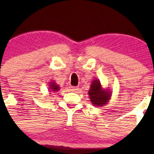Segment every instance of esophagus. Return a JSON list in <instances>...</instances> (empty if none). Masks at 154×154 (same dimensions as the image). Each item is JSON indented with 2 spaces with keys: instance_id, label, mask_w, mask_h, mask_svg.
<instances>
[{
  "instance_id": "obj_1",
  "label": "esophagus",
  "mask_w": 154,
  "mask_h": 154,
  "mask_svg": "<svg viewBox=\"0 0 154 154\" xmlns=\"http://www.w3.org/2000/svg\"><path fill=\"white\" fill-rule=\"evenodd\" d=\"M70 90L72 91H75L77 90H78V87H75V86H71L70 87Z\"/></svg>"
}]
</instances>
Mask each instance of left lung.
Listing matches in <instances>:
<instances>
[{
    "label": "left lung",
    "instance_id": "1",
    "mask_svg": "<svg viewBox=\"0 0 154 154\" xmlns=\"http://www.w3.org/2000/svg\"><path fill=\"white\" fill-rule=\"evenodd\" d=\"M88 94L92 105L97 107H102L106 106L109 102L112 91L108 88H103L100 80L95 78L90 85Z\"/></svg>",
    "mask_w": 154,
    "mask_h": 154
}]
</instances>
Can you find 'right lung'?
Returning a JSON list of instances; mask_svg holds the SVG:
<instances>
[{"instance_id": "obj_1", "label": "right lung", "mask_w": 154, "mask_h": 154, "mask_svg": "<svg viewBox=\"0 0 154 154\" xmlns=\"http://www.w3.org/2000/svg\"><path fill=\"white\" fill-rule=\"evenodd\" d=\"M48 90L50 92H57L60 89V87L58 84H57L55 81H51L49 83L48 85Z\"/></svg>"}]
</instances>
